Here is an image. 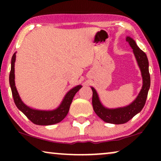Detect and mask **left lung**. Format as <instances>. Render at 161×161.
<instances>
[{"mask_svg":"<svg viewBox=\"0 0 161 161\" xmlns=\"http://www.w3.org/2000/svg\"><path fill=\"white\" fill-rule=\"evenodd\" d=\"M126 41L133 48V53L137 61L143 78L142 89L135 100L131 104L126 107L118 108L115 109H109L103 106L100 103L98 94L96 90L92 87L93 95H92V105L97 115L104 122L111 124L119 125L124 124L131 119L134 116L142 111L144 108L148 94V91L150 87V75L149 72V61L146 53L142 51L136 45V42L130 36H127Z\"/></svg>","mask_w":161,"mask_h":161,"instance_id":"left-lung-1","label":"left lung"}]
</instances>
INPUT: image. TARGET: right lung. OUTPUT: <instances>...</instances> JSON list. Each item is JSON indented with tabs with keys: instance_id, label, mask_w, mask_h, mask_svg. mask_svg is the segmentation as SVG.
I'll use <instances>...</instances> for the list:
<instances>
[{
	"instance_id": "obj_1",
	"label": "right lung",
	"mask_w": 161,
	"mask_h": 161,
	"mask_svg": "<svg viewBox=\"0 0 161 161\" xmlns=\"http://www.w3.org/2000/svg\"><path fill=\"white\" fill-rule=\"evenodd\" d=\"M16 59V53H14L12 58L11 63V71L9 74V83L12 89V96L14 98L15 105L19 111H21L27 116L28 119L35 125H50L60 122L62 121L69 112L70 105L73 97L77 92L80 89L81 86H77L73 89L69 90L64 97L61 105L56 109L53 111H40L35 110L24 104L19 97L18 92L17 91L14 83V62Z\"/></svg>"
}]
</instances>
